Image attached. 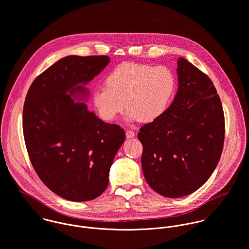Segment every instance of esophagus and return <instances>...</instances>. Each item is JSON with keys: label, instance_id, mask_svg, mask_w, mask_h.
<instances>
[{"label": "esophagus", "instance_id": "obj_1", "mask_svg": "<svg viewBox=\"0 0 249 249\" xmlns=\"http://www.w3.org/2000/svg\"><path fill=\"white\" fill-rule=\"evenodd\" d=\"M126 137L127 138H133L135 137V132L133 130H126Z\"/></svg>", "mask_w": 249, "mask_h": 249}]
</instances>
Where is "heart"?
<instances>
[{"mask_svg": "<svg viewBox=\"0 0 249 249\" xmlns=\"http://www.w3.org/2000/svg\"><path fill=\"white\" fill-rule=\"evenodd\" d=\"M105 84L93 89L91 98L106 121L114 120L127 106L128 120L154 122L168 111L177 90V77L170 68L134 62L111 70Z\"/></svg>", "mask_w": 249, "mask_h": 249, "instance_id": "1", "label": "heart"}]
</instances>
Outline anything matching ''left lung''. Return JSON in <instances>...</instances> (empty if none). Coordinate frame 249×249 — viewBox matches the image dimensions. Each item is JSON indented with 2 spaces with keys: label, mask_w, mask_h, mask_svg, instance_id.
<instances>
[{
  "label": "left lung",
  "mask_w": 249,
  "mask_h": 249,
  "mask_svg": "<svg viewBox=\"0 0 249 249\" xmlns=\"http://www.w3.org/2000/svg\"><path fill=\"white\" fill-rule=\"evenodd\" d=\"M177 72L173 103L138 135L145 179L167 197L187 196L207 181L221 159L225 133L221 99L211 79L182 57Z\"/></svg>",
  "instance_id": "left-lung-1"
}]
</instances>
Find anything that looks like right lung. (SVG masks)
I'll use <instances>...</instances> for the list:
<instances>
[{
	"mask_svg": "<svg viewBox=\"0 0 249 249\" xmlns=\"http://www.w3.org/2000/svg\"><path fill=\"white\" fill-rule=\"evenodd\" d=\"M109 62L106 55L64 57L35 78L26 96L23 132L31 164L49 189L68 200H90L106 190L125 140L119 125L105 123L73 98L88 96L83 85Z\"/></svg>",
	"mask_w": 249,
	"mask_h": 249,
	"instance_id": "1",
	"label": "right lung"
}]
</instances>
